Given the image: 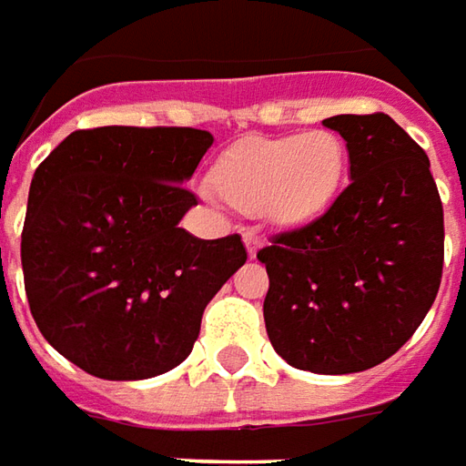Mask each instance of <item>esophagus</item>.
<instances>
[{"instance_id":"esophagus-1","label":"esophagus","mask_w":466,"mask_h":466,"mask_svg":"<svg viewBox=\"0 0 466 466\" xmlns=\"http://www.w3.org/2000/svg\"><path fill=\"white\" fill-rule=\"evenodd\" d=\"M243 243H246V248H248V256L253 258V256L258 253L260 246H263V236H260L256 228H246V230H243Z\"/></svg>"}]
</instances>
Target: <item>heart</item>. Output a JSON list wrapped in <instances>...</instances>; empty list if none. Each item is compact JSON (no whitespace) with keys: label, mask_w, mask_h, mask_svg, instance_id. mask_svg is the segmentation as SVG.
<instances>
[{"label":"heart","mask_w":466,"mask_h":466,"mask_svg":"<svg viewBox=\"0 0 466 466\" xmlns=\"http://www.w3.org/2000/svg\"><path fill=\"white\" fill-rule=\"evenodd\" d=\"M349 147L333 130L250 137L210 167V186L223 203L263 213L279 226H301L333 206L344 187Z\"/></svg>","instance_id":"b5f03b06"}]
</instances>
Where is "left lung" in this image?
I'll return each mask as SVG.
<instances>
[{"label":"left lung","mask_w":466,"mask_h":466,"mask_svg":"<svg viewBox=\"0 0 466 466\" xmlns=\"http://www.w3.org/2000/svg\"><path fill=\"white\" fill-rule=\"evenodd\" d=\"M341 135L351 183L309 226L273 236L258 260L276 354L313 374H354L394 356L431 309L444 210L429 157L384 112L323 120Z\"/></svg>","instance_id":"obj_1"}]
</instances>
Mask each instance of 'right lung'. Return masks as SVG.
Returning a JSON list of instances; mask_svg holds the SVG:
<instances>
[{
    "label": "right lung",
    "instance_id": "obj_1",
    "mask_svg": "<svg viewBox=\"0 0 466 466\" xmlns=\"http://www.w3.org/2000/svg\"><path fill=\"white\" fill-rule=\"evenodd\" d=\"M213 135L196 127H92L39 163L22 228L35 323L82 371L110 381L165 374L193 351L208 301L248 253L238 233L177 228L186 183Z\"/></svg>",
    "mask_w": 466,
    "mask_h": 466
}]
</instances>
